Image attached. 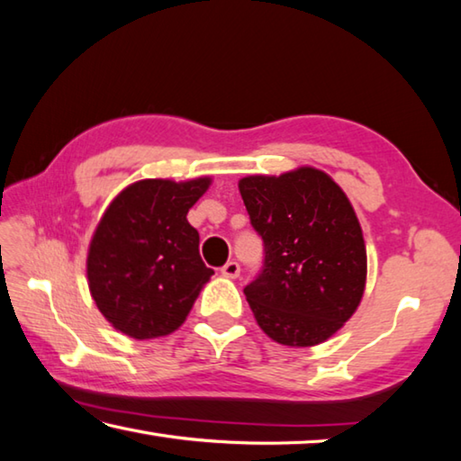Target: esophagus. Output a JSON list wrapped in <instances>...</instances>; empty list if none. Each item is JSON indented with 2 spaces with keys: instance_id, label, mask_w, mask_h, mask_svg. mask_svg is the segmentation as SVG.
Here are the masks:
<instances>
[{
  "instance_id": "34e87169",
  "label": "esophagus",
  "mask_w": 461,
  "mask_h": 461,
  "mask_svg": "<svg viewBox=\"0 0 461 461\" xmlns=\"http://www.w3.org/2000/svg\"><path fill=\"white\" fill-rule=\"evenodd\" d=\"M221 275L228 278H238L240 276V264L236 260H230L225 267L221 268Z\"/></svg>"
}]
</instances>
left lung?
<instances>
[{
    "instance_id": "obj_1",
    "label": "left lung",
    "mask_w": 461,
    "mask_h": 461,
    "mask_svg": "<svg viewBox=\"0 0 461 461\" xmlns=\"http://www.w3.org/2000/svg\"><path fill=\"white\" fill-rule=\"evenodd\" d=\"M264 260L244 294L272 339L307 348L354 315L366 285V246L352 205L317 168L240 181Z\"/></svg>"
}]
</instances>
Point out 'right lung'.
<instances>
[{
  "instance_id": "obj_1",
  "label": "right lung",
  "mask_w": 461,
  "mask_h": 461,
  "mask_svg": "<svg viewBox=\"0 0 461 461\" xmlns=\"http://www.w3.org/2000/svg\"><path fill=\"white\" fill-rule=\"evenodd\" d=\"M209 178H146L130 185L101 217L87 256L91 296L115 330L136 339L168 335L189 315L213 275L186 213Z\"/></svg>"
}]
</instances>
